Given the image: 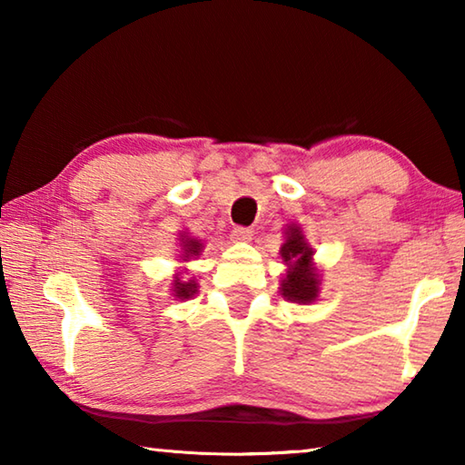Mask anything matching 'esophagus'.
Here are the masks:
<instances>
[{
    "instance_id": "1",
    "label": "esophagus",
    "mask_w": 465,
    "mask_h": 465,
    "mask_svg": "<svg viewBox=\"0 0 465 465\" xmlns=\"http://www.w3.org/2000/svg\"><path fill=\"white\" fill-rule=\"evenodd\" d=\"M252 235H254V230H250V227H235L232 232V238L235 242H250Z\"/></svg>"
}]
</instances>
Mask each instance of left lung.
<instances>
[{"label":"left lung","instance_id":"obj_1","mask_svg":"<svg viewBox=\"0 0 465 465\" xmlns=\"http://www.w3.org/2000/svg\"><path fill=\"white\" fill-rule=\"evenodd\" d=\"M282 262L287 264V274L281 281V295L293 303H312L320 293V272L313 266V250L305 242L299 225H289L285 243L281 246Z\"/></svg>","mask_w":465,"mask_h":465}]
</instances>
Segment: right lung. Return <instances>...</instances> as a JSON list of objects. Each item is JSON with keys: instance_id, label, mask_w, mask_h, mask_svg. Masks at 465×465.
<instances>
[{"instance_id": "add662e5", "label": "right lung", "mask_w": 465, "mask_h": 465, "mask_svg": "<svg viewBox=\"0 0 465 465\" xmlns=\"http://www.w3.org/2000/svg\"><path fill=\"white\" fill-rule=\"evenodd\" d=\"M180 246H183V254H180V258H183V261H191L193 256H199L201 254V250H203V243L199 242V240H194V238H188V235L184 233V235H180ZM172 291H174V297L176 299H191L194 293H196V281L194 279H186V281H183L180 279V274H176L174 277V282H172Z\"/></svg>"}]
</instances>
